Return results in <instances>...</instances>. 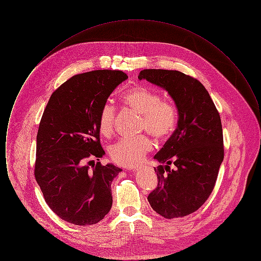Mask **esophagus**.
I'll use <instances>...</instances> for the list:
<instances>
[{"instance_id":"1","label":"esophagus","mask_w":261,"mask_h":261,"mask_svg":"<svg viewBox=\"0 0 261 261\" xmlns=\"http://www.w3.org/2000/svg\"><path fill=\"white\" fill-rule=\"evenodd\" d=\"M129 170H131V171H136V170H138V167H133V168H130Z\"/></svg>"}]
</instances>
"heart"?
<instances>
[{
    "label": "heart",
    "instance_id": "1",
    "mask_svg": "<svg viewBox=\"0 0 261 261\" xmlns=\"http://www.w3.org/2000/svg\"><path fill=\"white\" fill-rule=\"evenodd\" d=\"M121 100L126 107L141 115L140 127L156 140L170 136L177 126L178 113L172 102L162 99V95L149 88L138 86L126 91ZM115 109L110 103L102 106L98 118L99 133L105 137L114 131ZM152 149L149 138H124L112 145L110 154L113 162L123 166H134L142 162Z\"/></svg>",
    "mask_w": 261,
    "mask_h": 261
}]
</instances>
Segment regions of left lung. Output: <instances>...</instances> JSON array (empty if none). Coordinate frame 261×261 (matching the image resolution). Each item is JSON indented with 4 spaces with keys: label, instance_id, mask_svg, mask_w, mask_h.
Listing matches in <instances>:
<instances>
[{
    "label": "left lung",
    "instance_id": "obj_1",
    "mask_svg": "<svg viewBox=\"0 0 261 261\" xmlns=\"http://www.w3.org/2000/svg\"><path fill=\"white\" fill-rule=\"evenodd\" d=\"M138 78L165 89L179 115L176 130L154 155L162 164L154 167L158 186L148 200L152 210L166 219L184 217L198 211L215 186L224 159L219 112L207 90L190 75L144 69ZM170 164L176 168L170 170Z\"/></svg>",
    "mask_w": 261,
    "mask_h": 261
}]
</instances>
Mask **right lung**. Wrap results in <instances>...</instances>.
Listing matches in <instances>:
<instances>
[{"label": "right lung", "mask_w": 261, "mask_h": 261, "mask_svg": "<svg viewBox=\"0 0 261 261\" xmlns=\"http://www.w3.org/2000/svg\"><path fill=\"white\" fill-rule=\"evenodd\" d=\"M127 78L111 69L74 75L51 94L42 115L34 175L49 207L66 222L94 225L112 208L111 186L121 169L100 162L88 164L105 154L100 109Z\"/></svg>", "instance_id": "1"}]
</instances>
